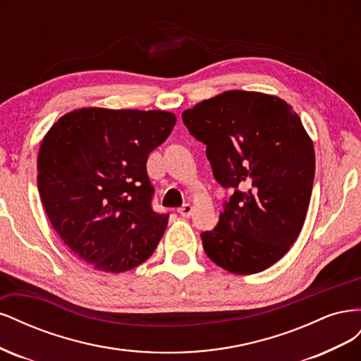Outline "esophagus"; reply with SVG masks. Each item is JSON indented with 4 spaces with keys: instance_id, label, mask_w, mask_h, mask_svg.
Returning <instances> with one entry per match:
<instances>
[{
    "instance_id": "esophagus-1",
    "label": "esophagus",
    "mask_w": 361,
    "mask_h": 361,
    "mask_svg": "<svg viewBox=\"0 0 361 361\" xmlns=\"http://www.w3.org/2000/svg\"><path fill=\"white\" fill-rule=\"evenodd\" d=\"M192 209H194V207L191 206V204H183L182 207H179V209H178V212L183 216V218H190L191 216V214H192Z\"/></svg>"
}]
</instances>
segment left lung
Instances as JSON below:
<instances>
[{
    "label": "left lung",
    "mask_w": 361,
    "mask_h": 361,
    "mask_svg": "<svg viewBox=\"0 0 361 361\" xmlns=\"http://www.w3.org/2000/svg\"><path fill=\"white\" fill-rule=\"evenodd\" d=\"M182 120L206 145L216 182L233 190L202 233L207 257L239 276L274 265L297 241L312 195L314 149L300 116L279 96L228 90Z\"/></svg>",
    "instance_id": "obj_1"
}]
</instances>
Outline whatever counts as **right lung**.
Masks as SVG:
<instances>
[{"label":"right lung","mask_w":361,"mask_h":361,"mask_svg":"<svg viewBox=\"0 0 361 361\" xmlns=\"http://www.w3.org/2000/svg\"><path fill=\"white\" fill-rule=\"evenodd\" d=\"M174 125L170 111L89 106L61 116L43 137V207L63 243L94 269L118 274L155 251L169 215L152 211L146 162Z\"/></svg>","instance_id":"1"}]
</instances>
